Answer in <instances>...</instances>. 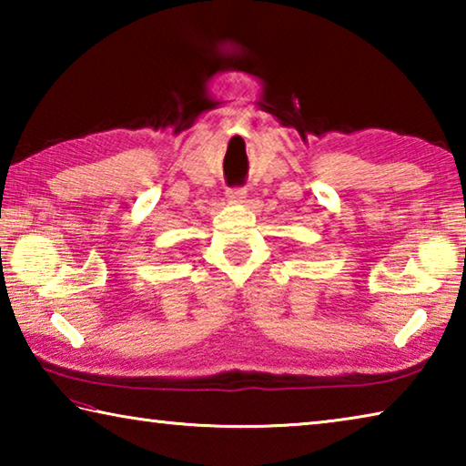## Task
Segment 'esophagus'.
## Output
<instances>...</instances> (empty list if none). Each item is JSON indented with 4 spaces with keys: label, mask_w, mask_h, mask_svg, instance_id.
I'll return each mask as SVG.
<instances>
[{
    "label": "esophagus",
    "mask_w": 466,
    "mask_h": 466,
    "mask_svg": "<svg viewBox=\"0 0 466 466\" xmlns=\"http://www.w3.org/2000/svg\"><path fill=\"white\" fill-rule=\"evenodd\" d=\"M226 197L230 203H244L247 201V191L244 188H228Z\"/></svg>",
    "instance_id": "34e87169"
}]
</instances>
